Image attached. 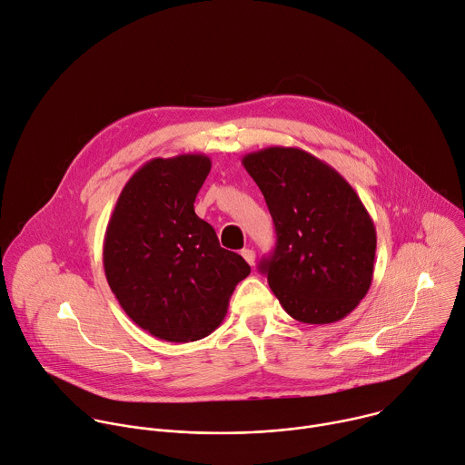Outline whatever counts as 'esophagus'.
Returning <instances> with one entry per match:
<instances>
[{
    "mask_svg": "<svg viewBox=\"0 0 465 465\" xmlns=\"http://www.w3.org/2000/svg\"><path fill=\"white\" fill-rule=\"evenodd\" d=\"M242 256L245 258V262H247L251 267L254 265V258H256V254H254V251H252V249H243V251H242Z\"/></svg>",
    "mask_w": 465,
    "mask_h": 465,
    "instance_id": "obj_1",
    "label": "esophagus"
}]
</instances>
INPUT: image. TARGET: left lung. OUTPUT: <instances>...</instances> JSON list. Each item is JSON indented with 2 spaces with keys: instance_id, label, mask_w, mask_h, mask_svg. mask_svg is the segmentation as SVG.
Here are the masks:
<instances>
[{
  "instance_id": "8db88e82",
  "label": "left lung",
  "mask_w": 465,
  "mask_h": 465,
  "mask_svg": "<svg viewBox=\"0 0 465 465\" xmlns=\"http://www.w3.org/2000/svg\"><path fill=\"white\" fill-rule=\"evenodd\" d=\"M242 164L262 191L276 231L260 271L282 308L306 324L344 319L372 284L376 227L351 184L306 150L269 146Z\"/></svg>"
}]
</instances>
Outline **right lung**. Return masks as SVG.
<instances>
[{"instance_id": "right-lung-1", "label": "right lung", "mask_w": 465, "mask_h": 465, "mask_svg": "<svg viewBox=\"0 0 465 465\" xmlns=\"http://www.w3.org/2000/svg\"><path fill=\"white\" fill-rule=\"evenodd\" d=\"M211 164L205 153L150 159L124 184L104 234V272L115 299L139 328L168 342L213 333L251 272L194 213Z\"/></svg>"}]
</instances>
